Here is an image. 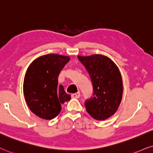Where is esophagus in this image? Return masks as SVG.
Segmentation results:
<instances>
[{
  "mask_svg": "<svg viewBox=\"0 0 153 153\" xmlns=\"http://www.w3.org/2000/svg\"><path fill=\"white\" fill-rule=\"evenodd\" d=\"M80 97V92L74 93V94H71V97L75 98V99H78V98Z\"/></svg>",
  "mask_w": 153,
  "mask_h": 153,
  "instance_id": "obj_1",
  "label": "esophagus"
}]
</instances>
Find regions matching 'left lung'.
<instances>
[{
    "label": "left lung",
    "mask_w": 153,
    "mask_h": 153,
    "mask_svg": "<svg viewBox=\"0 0 153 153\" xmlns=\"http://www.w3.org/2000/svg\"><path fill=\"white\" fill-rule=\"evenodd\" d=\"M91 78L93 97L85 101L89 115L97 120H104L115 114L123 93V79L117 66L111 59L101 54L78 56Z\"/></svg>",
    "instance_id": "obj_1"
}]
</instances>
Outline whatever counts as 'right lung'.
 I'll list each match as a JSON object with an SVG mask.
<instances>
[{
  "label": "right lung",
  "instance_id": "1",
  "mask_svg": "<svg viewBox=\"0 0 153 153\" xmlns=\"http://www.w3.org/2000/svg\"><path fill=\"white\" fill-rule=\"evenodd\" d=\"M70 57L50 54L33 62L26 71L24 94L32 113L42 119L52 120L59 114L62 103L71 99V95L58 86V76Z\"/></svg>",
  "mask_w": 153,
  "mask_h": 153
}]
</instances>
